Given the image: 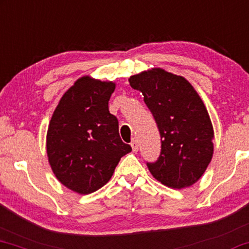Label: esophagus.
<instances>
[{
    "instance_id": "1",
    "label": "esophagus",
    "mask_w": 249,
    "mask_h": 249,
    "mask_svg": "<svg viewBox=\"0 0 249 249\" xmlns=\"http://www.w3.org/2000/svg\"><path fill=\"white\" fill-rule=\"evenodd\" d=\"M131 147H132V149H133V152H138V149H139V143H138V140L135 139V138L132 140Z\"/></svg>"
}]
</instances>
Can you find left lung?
<instances>
[{
    "label": "left lung",
    "mask_w": 249,
    "mask_h": 249,
    "mask_svg": "<svg viewBox=\"0 0 249 249\" xmlns=\"http://www.w3.org/2000/svg\"><path fill=\"white\" fill-rule=\"evenodd\" d=\"M161 134V154L147 163L153 177L174 190L190 187L206 171L213 154V128L208 110L181 75L161 68L131 75Z\"/></svg>",
    "instance_id": "1"
}]
</instances>
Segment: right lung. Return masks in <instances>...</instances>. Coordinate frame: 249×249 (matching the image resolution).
<instances>
[{"label": "right lung", "mask_w": 249, "mask_h": 249, "mask_svg": "<svg viewBox=\"0 0 249 249\" xmlns=\"http://www.w3.org/2000/svg\"><path fill=\"white\" fill-rule=\"evenodd\" d=\"M116 84L89 75L63 94L47 131V156L61 184L78 194L105 186L130 144L118 133V119L109 112Z\"/></svg>", "instance_id": "add662e5"}]
</instances>
